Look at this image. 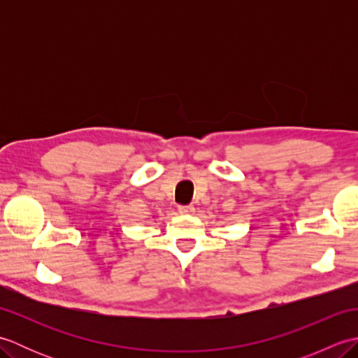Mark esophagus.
Returning <instances> with one entry per match:
<instances>
[{
  "label": "esophagus",
  "instance_id": "34e87169",
  "mask_svg": "<svg viewBox=\"0 0 358 358\" xmlns=\"http://www.w3.org/2000/svg\"><path fill=\"white\" fill-rule=\"evenodd\" d=\"M178 212H180V214H183V215H189V214H194L195 208L194 206H180Z\"/></svg>",
  "mask_w": 358,
  "mask_h": 358
}]
</instances>
